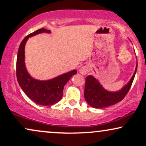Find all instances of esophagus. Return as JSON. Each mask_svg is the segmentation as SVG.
<instances>
[{
    "mask_svg": "<svg viewBox=\"0 0 146 146\" xmlns=\"http://www.w3.org/2000/svg\"><path fill=\"white\" fill-rule=\"evenodd\" d=\"M79 72H80L81 74L86 75V74H87V73L88 72V68L86 66H82V67H81L80 68V70H79Z\"/></svg>",
    "mask_w": 146,
    "mask_h": 146,
    "instance_id": "obj_1",
    "label": "esophagus"
}]
</instances>
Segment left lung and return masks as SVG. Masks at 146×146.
Masks as SVG:
<instances>
[{"instance_id":"left-lung-1","label":"left lung","mask_w":146,"mask_h":146,"mask_svg":"<svg viewBox=\"0 0 146 146\" xmlns=\"http://www.w3.org/2000/svg\"><path fill=\"white\" fill-rule=\"evenodd\" d=\"M137 69V63L135 73L128 83L121 90L116 92H110L106 90L93 75L87 76L84 88V98L86 102L93 108H102L121 102L125 98L131 87Z\"/></svg>"}]
</instances>
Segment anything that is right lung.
Returning a JSON list of instances; mask_svg holds the SVG:
<instances>
[{
    "label": "right lung",
    "mask_w": 146,
    "mask_h": 146,
    "mask_svg": "<svg viewBox=\"0 0 146 146\" xmlns=\"http://www.w3.org/2000/svg\"><path fill=\"white\" fill-rule=\"evenodd\" d=\"M42 33H50L51 31L44 28L38 29L25 37L21 42L16 60V77L22 90L33 102L39 105L51 106L58 103L62 98L64 86L73 75L76 74L77 70L44 81L36 80L29 74L25 63V44L30 37Z\"/></svg>",
    "instance_id": "add662e5"
}]
</instances>
